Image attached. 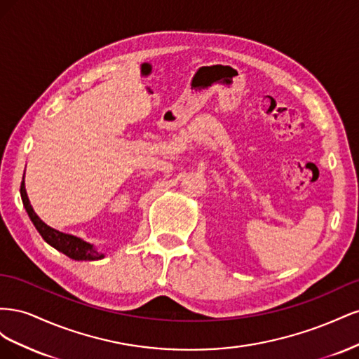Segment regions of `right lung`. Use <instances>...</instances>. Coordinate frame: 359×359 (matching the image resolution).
I'll use <instances>...</instances> for the list:
<instances>
[{"label":"right lung","mask_w":359,"mask_h":359,"mask_svg":"<svg viewBox=\"0 0 359 359\" xmlns=\"http://www.w3.org/2000/svg\"><path fill=\"white\" fill-rule=\"evenodd\" d=\"M20 196H22L24 206H25V210L29 215L32 224L36 226V229L39 231L43 240H45L48 244H50L53 248H57L58 252L64 253L74 260H99L103 257V255L97 252L95 248H93L91 244L85 243L73 235L58 232L55 229H52V227H49L48 224L43 223L37 217V214L34 212V210H32V206L29 205L24 181H22V184H20Z\"/></svg>","instance_id":"obj_1"}]
</instances>
